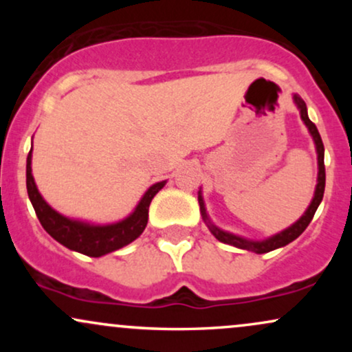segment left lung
<instances>
[{"instance_id": "8db88e82", "label": "left lung", "mask_w": 352, "mask_h": 352, "mask_svg": "<svg viewBox=\"0 0 352 352\" xmlns=\"http://www.w3.org/2000/svg\"><path fill=\"white\" fill-rule=\"evenodd\" d=\"M293 102L296 104L298 111H300L301 120L305 122L306 127H308V132L311 134V137H313L314 147H316V153H318V180H316L318 184H316V188H314L313 200H311V204L308 205V208H306V212L302 213V215L298 218L293 225H289L288 228L281 230L280 233H274V235L265 238V240H250V238L235 235V233H230V232H227V230L218 228L217 225L210 220L207 208H205L204 195H201V188H200L199 190V204H200L201 218H204V221L207 223V227L210 232H212V235L215 236L218 241H221V243L236 246V248H241V250H248V252H253L256 254L268 253V252H273V250H276V248H281V246H286L288 243H292L293 240H296V238L300 236L301 233L306 230V227L311 223V220H313L314 213H316L319 204H321V200H322V195H324V185H326L324 145H322L321 135H319L316 125L309 120L308 109H306L305 100H302L298 94H293Z\"/></svg>"}]
</instances>
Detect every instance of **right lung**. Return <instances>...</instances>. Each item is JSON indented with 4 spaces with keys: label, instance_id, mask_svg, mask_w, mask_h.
Listing matches in <instances>:
<instances>
[{
    "label": "right lung",
    "instance_id": "right-lung-1",
    "mask_svg": "<svg viewBox=\"0 0 352 352\" xmlns=\"http://www.w3.org/2000/svg\"><path fill=\"white\" fill-rule=\"evenodd\" d=\"M31 159H33V148L30 151L26 160V188L28 197L33 204V208L39 221H41L43 228L66 248L92 258L104 256V254L120 250L122 246L132 243L135 238L142 235L145 227H147L148 205H151L153 197L167 184V180L157 182L145 190L142 199L135 205L134 212L129 213L122 220L104 225L91 223V221L63 215L43 199L38 187H36Z\"/></svg>",
    "mask_w": 352,
    "mask_h": 352
}]
</instances>
